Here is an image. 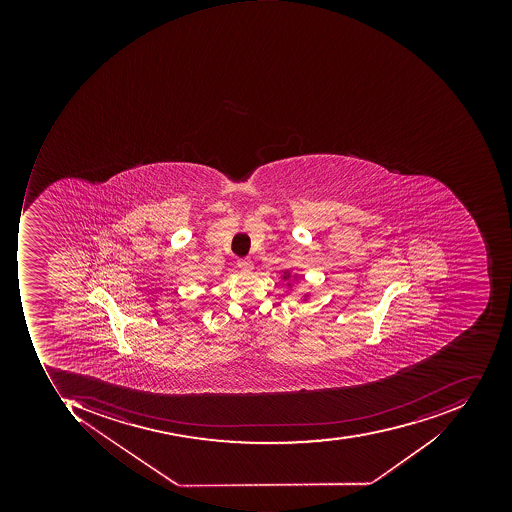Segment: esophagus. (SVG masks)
Returning <instances> with one entry per match:
<instances>
[{
    "label": "esophagus",
    "instance_id": "esophagus-1",
    "mask_svg": "<svg viewBox=\"0 0 512 512\" xmlns=\"http://www.w3.org/2000/svg\"><path fill=\"white\" fill-rule=\"evenodd\" d=\"M238 268L243 272H251L254 269V264H252L251 260L248 258H243V260H238Z\"/></svg>",
    "mask_w": 512,
    "mask_h": 512
}]
</instances>
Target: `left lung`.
Segmentation results:
<instances>
[{"label": "left lung", "mask_w": 512, "mask_h": 512, "mask_svg": "<svg viewBox=\"0 0 512 512\" xmlns=\"http://www.w3.org/2000/svg\"><path fill=\"white\" fill-rule=\"evenodd\" d=\"M289 277H291V274H289V271H284V275H283L284 280H288ZM304 297H308V295H304Z\"/></svg>", "instance_id": "8db88e82"}]
</instances>
